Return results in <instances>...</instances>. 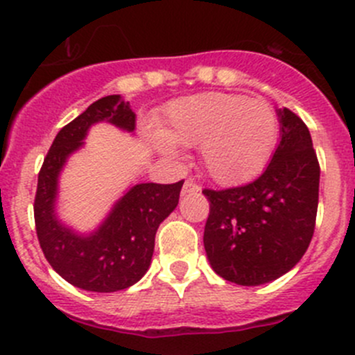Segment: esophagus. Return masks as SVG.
Returning <instances> with one entry per match:
<instances>
[{
	"label": "esophagus",
	"instance_id": "1",
	"mask_svg": "<svg viewBox=\"0 0 355 355\" xmlns=\"http://www.w3.org/2000/svg\"><path fill=\"white\" fill-rule=\"evenodd\" d=\"M200 187L198 184H196L194 180H185L184 187H182V194H192V192H199Z\"/></svg>",
	"mask_w": 355,
	"mask_h": 355
}]
</instances>
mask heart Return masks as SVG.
<instances>
[{
	"instance_id": "1",
	"label": "heart",
	"mask_w": 355,
	"mask_h": 355,
	"mask_svg": "<svg viewBox=\"0 0 355 355\" xmlns=\"http://www.w3.org/2000/svg\"><path fill=\"white\" fill-rule=\"evenodd\" d=\"M149 139L170 157L178 155L177 144L200 146L209 177L237 185L268 164L278 139V118L273 106L259 98L202 92L170 103L163 130H151Z\"/></svg>"
}]
</instances>
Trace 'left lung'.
Segmentation results:
<instances>
[{
	"mask_svg": "<svg viewBox=\"0 0 355 355\" xmlns=\"http://www.w3.org/2000/svg\"><path fill=\"white\" fill-rule=\"evenodd\" d=\"M282 139L261 177L202 194L209 200L204 249L211 268L245 287L292 270L311 244L320 196V163L309 128L288 108L277 110Z\"/></svg>",
	"mask_w": 355,
	"mask_h": 355,
	"instance_id": "left-lung-1",
	"label": "left lung"
}]
</instances>
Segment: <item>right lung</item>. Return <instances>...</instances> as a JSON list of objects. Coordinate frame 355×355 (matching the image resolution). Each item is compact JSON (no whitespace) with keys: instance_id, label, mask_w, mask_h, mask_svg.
<instances>
[{"instance_id":"right-lung-1","label":"right lung","mask_w":355,"mask_h":355,"mask_svg":"<svg viewBox=\"0 0 355 355\" xmlns=\"http://www.w3.org/2000/svg\"><path fill=\"white\" fill-rule=\"evenodd\" d=\"M105 120L127 132L135 128V113L118 94L92 103L53 141L39 171L34 200L35 232L44 257L68 284L89 292H118L144 277L157 227L177 207L184 185V180L137 184L92 234L80 235L65 227L55 211L60 171L67 157L84 144L89 127Z\"/></svg>"}]
</instances>
